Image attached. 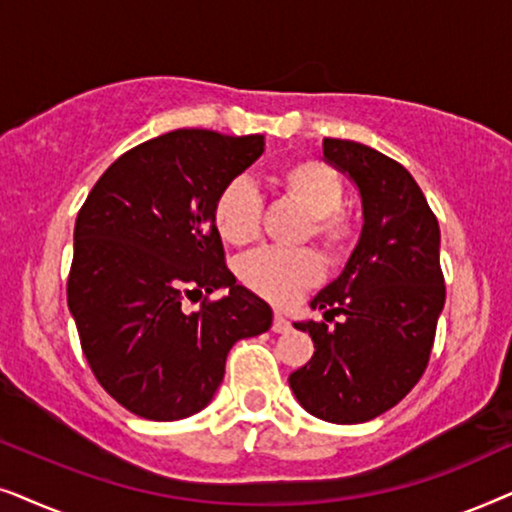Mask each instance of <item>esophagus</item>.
Here are the masks:
<instances>
[{
    "label": "esophagus",
    "mask_w": 512,
    "mask_h": 512,
    "mask_svg": "<svg viewBox=\"0 0 512 512\" xmlns=\"http://www.w3.org/2000/svg\"><path fill=\"white\" fill-rule=\"evenodd\" d=\"M271 330H274V332H288L290 330L288 316H285V313H281V311H276L274 313V325H271Z\"/></svg>",
    "instance_id": "esophagus-1"
}]
</instances>
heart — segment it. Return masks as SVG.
<instances>
[{
  "label": "heart",
  "mask_w": 512,
  "mask_h": 512,
  "mask_svg": "<svg viewBox=\"0 0 512 512\" xmlns=\"http://www.w3.org/2000/svg\"><path fill=\"white\" fill-rule=\"evenodd\" d=\"M278 187L309 215V231L323 245L327 255L339 257L349 250L353 224L339 206L344 201V182L339 173L325 161L299 159L290 161L276 175ZM262 201L255 187L245 180H231L222 187L213 203V224L222 241L243 245L252 241L260 229ZM320 262L316 252L260 248L238 262L241 281L271 299L290 302L299 290L311 288L320 278Z\"/></svg>",
  "instance_id": "heart-1"
}]
</instances>
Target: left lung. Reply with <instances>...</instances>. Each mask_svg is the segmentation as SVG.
Here are the masks:
<instances>
[{
	"instance_id": "8db88e82",
	"label": "left lung",
	"mask_w": 512,
	"mask_h": 512,
	"mask_svg": "<svg viewBox=\"0 0 512 512\" xmlns=\"http://www.w3.org/2000/svg\"><path fill=\"white\" fill-rule=\"evenodd\" d=\"M323 159L356 185L363 229L342 274L297 320L313 358L290 374L297 403L330 424H363L398 405L424 374L445 306L440 227L414 177L377 149L323 140Z\"/></svg>"
}]
</instances>
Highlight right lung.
Segmentation results:
<instances>
[{
  "label": "right lung",
  "mask_w": 512,
  "mask_h": 512,
  "mask_svg": "<svg viewBox=\"0 0 512 512\" xmlns=\"http://www.w3.org/2000/svg\"><path fill=\"white\" fill-rule=\"evenodd\" d=\"M264 152V135L180 128L119 156L74 224L67 306L100 386L128 412H201L238 339L267 332L271 306L224 264L213 203ZM224 289L187 312L184 299Z\"/></svg>",
  "instance_id": "add662e5"
}]
</instances>
